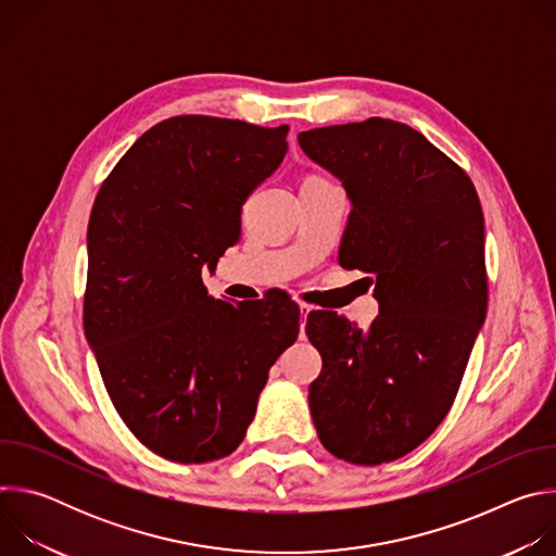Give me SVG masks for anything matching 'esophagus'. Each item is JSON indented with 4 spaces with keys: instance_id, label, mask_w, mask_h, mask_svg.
<instances>
[{
    "instance_id": "34e87169",
    "label": "esophagus",
    "mask_w": 556,
    "mask_h": 556,
    "mask_svg": "<svg viewBox=\"0 0 556 556\" xmlns=\"http://www.w3.org/2000/svg\"><path fill=\"white\" fill-rule=\"evenodd\" d=\"M312 309H314V305H309V303H303V301H301V303H299V312H301V319H305V316H307V314H309Z\"/></svg>"
}]
</instances>
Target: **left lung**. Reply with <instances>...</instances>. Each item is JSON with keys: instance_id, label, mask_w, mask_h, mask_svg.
I'll return each mask as SVG.
<instances>
[{"instance_id": "obj_1", "label": "left lung", "mask_w": 556, "mask_h": 556, "mask_svg": "<svg viewBox=\"0 0 556 556\" xmlns=\"http://www.w3.org/2000/svg\"><path fill=\"white\" fill-rule=\"evenodd\" d=\"M296 140L343 182L352 211L339 264L374 275L380 305L369 330L307 314L324 358L309 414L332 455L393 462L446 418L486 319L482 204L466 172L405 123L374 116Z\"/></svg>"}]
</instances>
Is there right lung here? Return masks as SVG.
Wrapping results in <instances>:
<instances>
[{
	"label": "right lung",
	"mask_w": 556,
	"mask_h": 556,
	"mask_svg": "<svg viewBox=\"0 0 556 556\" xmlns=\"http://www.w3.org/2000/svg\"><path fill=\"white\" fill-rule=\"evenodd\" d=\"M288 125L174 116L147 129L101 185L88 224L84 326L127 429L155 455H230L279 354L296 341L290 296H208L240 240L247 198L281 165Z\"/></svg>",
	"instance_id": "right-lung-1"
}]
</instances>
